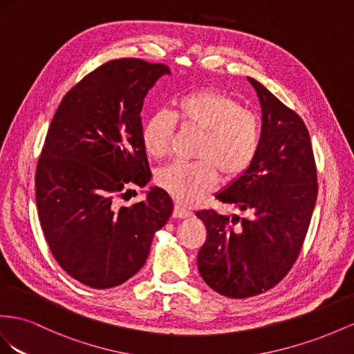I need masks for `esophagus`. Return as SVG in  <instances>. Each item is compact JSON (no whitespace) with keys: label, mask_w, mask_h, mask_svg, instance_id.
<instances>
[{"label":"esophagus","mask_w":354,"mask_h":354,"mask_svg":"<svg viewBox=\"0 0 354 354\" xmlns=\"http://www.w3.org/2000/svg\"><path fill=\"white\" fill-rule=\"evenodd\" d=\"M174 216L178 218V219H185V218L191 216V212L187 210V209H184V207H180L179 205H176V206H175V210H174Z\"/></svg>","instance_id":"34e87169"}]
</instances>
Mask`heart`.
I'll return each instance as SVG.
<instances>
[{
  "instance_id": "heart-1",
  "label": "heart",
  "mask_w": 354,
  "mask_h": 354,
  "mask_svg": "<svg viewBox=\"0 0 354 354\" xmlns=\"http://www.w3.org/2000/svg\"><path fill=\"white\" fill-rule=\"evenodd\" d=\"M176 120L203 133L197 163H174L157 174V184L180 205H194L214 191L218 174L227 180L240 176L257 156L261 139L257 115L231 96L207 88L179 97L174 114L158 111L148 118L142 140L151 157L167 156Z\"/></svg>"
}]
</instances>
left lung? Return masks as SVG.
I'll return each instance as SVG.
<instances>
[{
    "label": "left lung",
    "mask_w": 354,
    "mask_h": 354,
    "mask_svg": "<svg viewBox=\"0 0 354 354\" xmlns=\"http://www.w3.org/2000/svg\"><path fill=\"white\" fill-rule=\"evenodd\" d=\"M261 104V139L250 166L216 193L245 218L196 212L207 237L200 276L218 294L249 298L271 289L294 266L317 198V174L301 117L248 77Z\"/></svg>",
    "instance_id": "obj_1"
}]
</instances>
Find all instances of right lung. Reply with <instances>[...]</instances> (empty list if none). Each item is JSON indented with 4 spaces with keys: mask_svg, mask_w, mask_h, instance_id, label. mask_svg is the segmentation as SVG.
<instances>
[{
    "mask_svg": "<svg viewBox=\"0 0 354 354\" xmlns=\"http://www.w3.org/2000/svg\"><path fill=\"white\" fill-rule=\"evenodd\" d=\"M163 64L117 59L96 68L64 96L38 160L35 198L50 250L71 277L114 288L144 267L174 201L151 187L145 200L115 205L151 170L140 111L149 88L169 75Z\"/></svg>",
    "mask_w": 354,
    "mask_h": 354,
    "instance_id": "obj_1",
    "label": "right lung"
}]
</instances>
